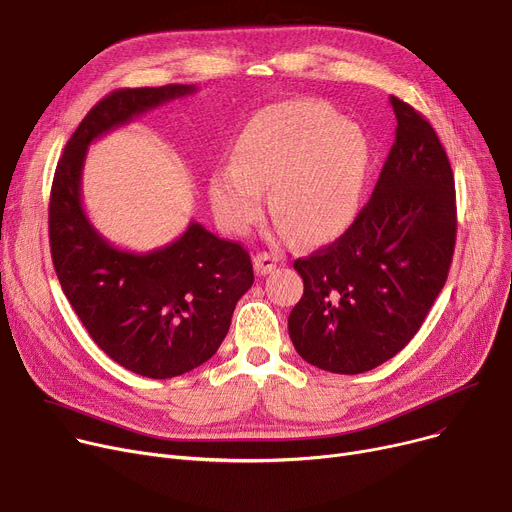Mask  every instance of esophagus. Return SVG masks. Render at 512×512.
Segmentation results:
<instances>
[{"instance_id": "obj_1", "label": "esophagus", "mask_w": 512, "mask_h": 512, "mask_svg": "<svg viewBox=\"0 0 512 512\" xmlns=\"http://www.w3.org/2000/svg\"><path fill=\"white\" fill-rule=\"evenodd\" d=\"M277 262H279L277 256H273L269 252H258L254 256V271L258 275H269V273H273L277 269Z\"/></svg>"}]
</instances>
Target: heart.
<instances>
[{
  "label": "heart",
  "mask_w": 512,
  "mask_h": 512,
  "mask_svg": "<svg viewBox=\"0 0 512 512\" xmlns=\"http://www.w3.org/2000/svg\"><path fill=\"white\" fill-rule=\"evenodd\" d=\"M233 164L210 177L214 212L229 231H248L271 187V214L283 233L321 243L342 233L358 210L369 168L364 137L321 102L291 100L252 116L235 139Z\"/></svg>",
  "instance_id": "obj_1"
}]
</instances>
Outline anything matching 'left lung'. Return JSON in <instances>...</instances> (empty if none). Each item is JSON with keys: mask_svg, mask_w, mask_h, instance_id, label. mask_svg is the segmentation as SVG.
Instances as JSON below:
<instances>
[{"mask_svg": "<svg viewBox=\"0 0 512 512\" xmlns=\"http://www.w3.org/2000/svg\"><path fill=\"white\" fill-rule=\"evenodd\" d=\"M398 127L369 204L331 246L298 258L304 296L287 329L298 354L358 375L394 358L448 279L456 243L452 166L425 116L389 97Z\"/></svg>", "mask_w": 512, "mask_h": 512, "instance_id": "left-lung-1", "label": "left lung"}]
</instances>
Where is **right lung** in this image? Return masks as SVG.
<instances>
[{"label": "right lung", "mask_w": 512, "mask_h": 512, "mask_svg": "<svg viewBox=\"0 0 512 512\" xmlns=\"http://www.w3.org/2000/svg\"><path fill=\"white\" fill-rule=\"evenodd\" d=\"M193 91L164 85L106 95L68 139L50 196L52 260L72 310L114 362L152 379L183 375L216 354L254 283L250 254L193 221L164 248L118 250L89 223L81 175L91 141Z\"/></svg>", "instance_id": "obj_1"}]
</instances>
